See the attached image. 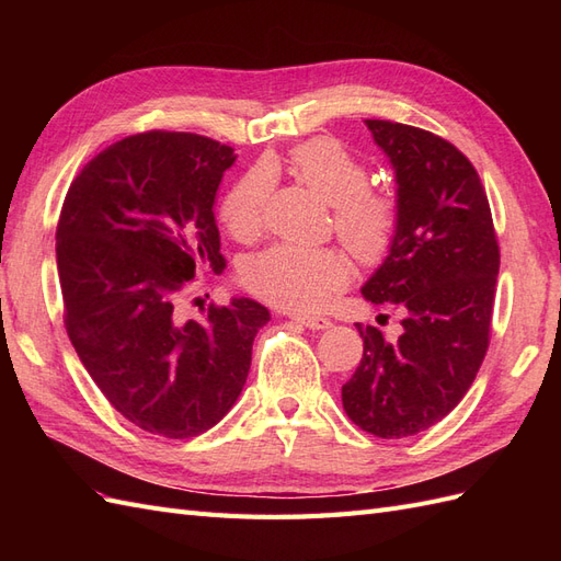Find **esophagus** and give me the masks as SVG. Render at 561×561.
I'll list each match as a JSON object with an SVG mask.
<instances>
[{
  "label": "esophagus",
  "mask_w": 561,
  "mask_h": 561,
  "mask_svg": "<svg viewBox=\"0 0 561 561\" xmlns=\"http://www.w3.org/2000/svg\"><path fill=\"white\" fill-rule=\"evenodd\" d=\"M293 320L301 322V325L309 328V330H328V328H332V320L330 318H322V316H299V313H295Z\"/></svg>",
  "instance_id": "esophagus-1"
}]
</instances>
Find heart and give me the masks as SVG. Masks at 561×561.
I'll return each instance as SVG.
<instances>
[{"instance_id": "heart-1", "label": "heart", "mask_w": 561, "mask_h": 561, "mask_svg": "<svg viewBox=\"0 0 561 561\" xmlns=\"http://www.w3.org/2000/svg\"><path fill=\"white\" fill-rule=\"evenodd\" d=\"M293 173L313 194L328 201L334 231L365 264H377L390 252L398 233V206L383 192L369 190L367 165L332 138L301 142L290 151ZM271 192V173L252 168L227 192L219 217L236 236H250L262 222ZM252 293L295 311H316L351 278V262L334 248L271 245L243 271Z\"/></svg>"}]
</instances>
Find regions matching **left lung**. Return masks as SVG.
<instances>
[{
    "mask_svg": "<svg viewBox=\"0 0 561 561\" xmlns=\"http://www.w3.org/2000/svg\"><path fill=\"white\" fill-rule=\"evenodd\" d=\"M396 173L398 233L363 285L371 304H393V342L355 325L363 360L342 386L348 419L383 439L416 435L463 400L489 348L499 243L486 192L451 142L414 126L365 118Z\"/></svg>",
    "mask_w": 561,
    "mask_h": 561,
    "instance_id": "obj_1",
    "label": "left lung"
}]
</instances>
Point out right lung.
Masks as SVG:
<instances>
[{"label": "right lung", "instance_id": "obj_1", "mask_svg": "<svg viewBox=\"0 0 561 561\" xmlns=\"http://www.w3.org/2000/svg\"><path fill=\"white\" fill-rule=\"evenodd\" d=\"M233 149L151 130L83 165L56 231L65 328L114 410L163 437L213 428L245 386L268 309L248 297L180 320L178 295L208 264L225 268L215 196Z\"/></svg>", "mask_w": 561, "mask_h": 561}]
</instances>
